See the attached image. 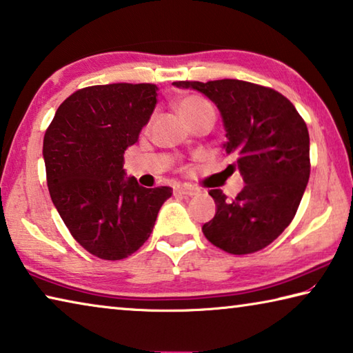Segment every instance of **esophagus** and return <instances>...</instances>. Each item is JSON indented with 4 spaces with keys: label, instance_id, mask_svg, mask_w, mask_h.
I'll use <instances>...</instances> for the list:
<instances>
[{
    "label": "esophagus",
    "instance_id": "1",
    "mask_svg": "<svg viewBox=\"0 0 353 353\" xmlns=\"http://www.w3.org/2000/svg\"><path fill=\"white\" fill-rule=\"evenodd\" d=\"M174 193L183 196H194L198 194V190L193 187H187V185H177V187H174Z\"/></svg>",
    "mask_w": 353,
    "mask_h": 353
}]
</instances>
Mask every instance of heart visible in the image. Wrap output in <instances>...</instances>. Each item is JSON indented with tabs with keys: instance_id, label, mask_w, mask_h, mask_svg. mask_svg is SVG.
Returning <instances> with one entry per match:
<instances>
[{
	"instance_id": "heart-1",
	"label": "heart",
	"mask_w": 353,
	"mask_h": 353,
	"mask_svg": "<svg viewBox=\"0 0 353 353\" xmlns=\"http://www.w3.org/2000/svg\"><path fill=\"white\" fill-rule=\"evenodd\" d=\"M205 110H213V107L208 101L201 97H196V94L185 97L177 103V112L179 115L182 117L183 121H188V119L198 117L199 113Z\"/></svg>"
}]
</instances>
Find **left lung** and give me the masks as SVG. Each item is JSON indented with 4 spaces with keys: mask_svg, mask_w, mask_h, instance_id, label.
Masks as SVG:
<instances>
[{
    "mask_svg": "<svg viewBox=\"0 0 353 353\" xmlns=\"http://www.w3.org/2000/svg\"><path fill=\"white\" fill-rule=\"evenodd\" d=\"M210 98L227 130V166L240 170L244 188L234 199L221 190L208 194L216 214L202 225L213 246L234 255L265 249L290 225L310 177V135L307 124L288 98L259 83L219 81H177Z\"/></svg>",
    "mask_w": 353,
    "mask_h": 353,
    "instance_id": "left-lung-1",
    "label": "left lung"
}]
</instances>
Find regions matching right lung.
I'll return each instance as SVG.
<instances>
[{
	"mask_svg": "<svg viewBox=\"0 0 353 353\" xmlns=\"http://www.w3.org/2000/svg\"><path fill=\"white\" fill-rule=\"evenodd\" d=\"M155 83H107L76 90L59 105L43 139L46 183L70 234L92 255L123 260L154 229L170 187L126 179L124 151L157 104Z\"/></svg>",
	"mask_w": 353,
	"mask_h": 353,
	"instance_id": "right-lung-1",
	"label": "right lung"
}]
</instances>
